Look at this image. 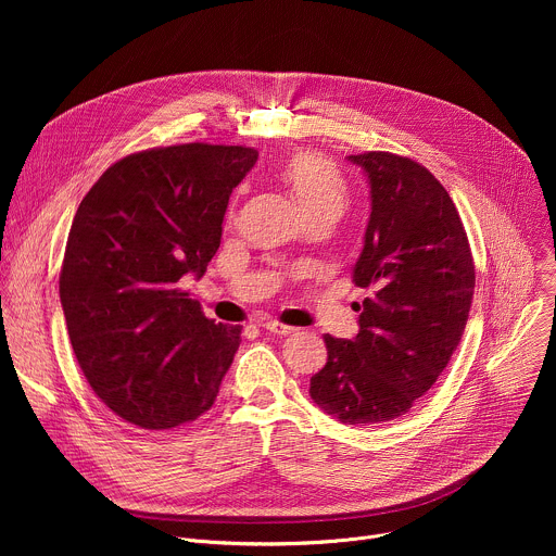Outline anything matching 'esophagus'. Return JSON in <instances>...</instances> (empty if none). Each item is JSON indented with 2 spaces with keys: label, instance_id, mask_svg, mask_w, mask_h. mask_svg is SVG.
Instances as JSON below:
<instances>
[{
  "label": "esophagus",
  "instance_id": "esophagus-1",
  "mask_svg": "<svg viewBox=\"0 0 556 556\" xmlns=\"http://www.w3.org/2000/svg\"><path fill=\"white\" fill-rule=\"evenodd\" d=\"M262 328H264V330H268V332H273V334H279V337H288V334L296 332V328L286 326V324L277 321V319H266V321L262 324Z\"/></svg>",
  "mask_w": 556,
  "mask_h": 556
}]
</instances>
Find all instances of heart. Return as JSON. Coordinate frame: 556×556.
Listing matches in <instances>:
<instances>
[{
  "label": "heart",
  "instance_id": "heart-1",
  "mask_svg": "<svg viewBox=\"0 0 556 556\" xmlns=\"http://www.w3.org/2000/svg\"><path fill=\"white\" fill-rule=\"evenodd\" d=\"M281 178L305 215L316 211L339 215L348 202V182L343 174L328 157L314 151L290 155L281 167Z\"/></svg>",
  "mask_w": 556,
  "mask_h": 556
}]
</instances>
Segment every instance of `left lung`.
Returning a JSON list of instances; mask_svg holds the SVG:
<instances>
[{"instance_id": "8db88e82", "label": "left lung", "mask_w": 556, "mask_h": 556, "mask_svg": "<svg viewBox=\"0 0 556 556\" xmlns=\"http://www.w3.org/2000/svg\"><path fill=\"white\" fill-rule=\"evenodd\" d=\"M371 213L354 283L371 290L352 341L324 337L328 363L309 395L343 425L405 416L444 371L466 328L475 264L459 213L435 176L389 151L348 155Z\"/></svg>"}]
</instances>
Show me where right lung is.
Segmentation results:
<instances>
[{
  "instance_id": "1",
  "label": "right lung",
  "mask_w": 556,
  "mask_h": 556,
  "mask_svg": "<svg viewBox=\"0 0 556 556\" xmlns=\"http://www.w3.org/2000/svg\"><path fill=\"white\" fill-rule=\"evenodd\" d=\"M255 163L242 144L155 147L114 163L78 204L59 277L70 343L99 399L140 429L208 412L242 343V326L206 319L180 281L206 273Z\"/></svg>"
}]
</instances>
